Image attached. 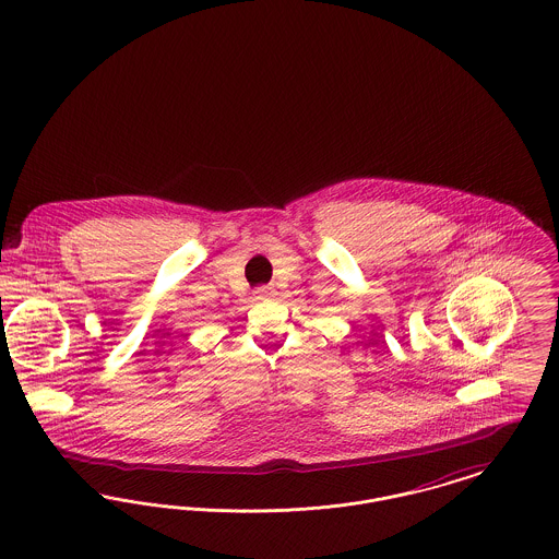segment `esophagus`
I'll return each instance as SVG.
<instances>
[{"mask_svg":"<svg viewBox=\"0 0 559 559\" xmlns=\"http://www.w3.org/2000/svg\"><path fill=\"white\" fill-rule=\"evenodd\" d=\"M274 296H276L274 287H260V289H258V296H255V299H272Z\"/></svg>","mask_w":559,"mask_h":559,"instance_id":"esophagus-1","label":"esophagus"}]
</instances>
